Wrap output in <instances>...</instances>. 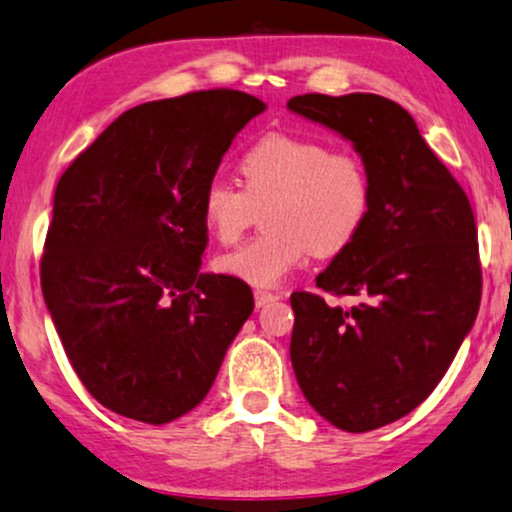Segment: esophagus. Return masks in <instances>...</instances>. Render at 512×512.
Returning a JSON list of instances; mask_svg holds the SVG:
<instances>
[{"label": "esophagus", "mask_w": 512, "mask_h": 512, "mask_svg": "<svg viewBox=\"0 0 512 512\" xmlns=\"http://www.w3.org/2000/svg\"><path fill=\"white\" fill-rule=\"evenodd\" d=\"M274 299H278L276 292H269V290H262V288L255 290V304H257V309H260V306H267L269 302H274Z\"/></svg>", "instance_id": "1"}]
</instances>
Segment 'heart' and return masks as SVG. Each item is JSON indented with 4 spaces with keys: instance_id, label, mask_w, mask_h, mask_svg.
I'll use <instances>...</instances> for the list:
<instances>
[{
    "instance_id": "1",
    "label": "heart",
    "mask_w": 512,
    "mask_h": 512,
    "mask_svg": "<svg viewBox=\"0 0 512 512\" xmlns=\"http://www.w3.org/2000/svg\"><path fill=\"white\" fill-rule=\"evenodd\" d=\"M243 189L210 180L201 194V220L217 243L231 245L264 213L267 234L217 257L222 274L250 285H276L316 252L349 250L372 215V175L351 149L295 133H267L238 161Z\"/></svg>"
}]
</instances>
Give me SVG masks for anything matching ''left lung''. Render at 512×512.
<instances>
[{"label": "left lung", "instance_id": "8db88e82", "mask_svg": "<svg viewBox=\"0 0 512 512\" xmlns=\"http://www.w3.org/2000/svg\"><path fill=\"white\" fill-rule=\"evenodd\" d=\"M292 112L342 133L372 175V215L316 285L360 297L351 309L292 292L290 360L304 398L349 433L419 407L480 309L482 267L470 201L410 112L374 93H304Z\"/></svg>", "mask_w": 512, "mask_h": 512}]
</instances>
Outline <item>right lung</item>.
Segmentation results:
<instances>
[{"mask_svg": "<svg viewBox=\"0 0 512 512\" xmlns=\"http://www.w3.org/2000/svg\"><path fill=\"white\" fill-rule=\"evenodd\" d=\"M264 102L210 88L138 105L60 175L42 292L86 391L168 424L206 398L252 313L241 278L199 274L203 187Z\"/></svg>", "mask_w": 512, "mask_h": 512, "instance_id": "obj_1", "label": "right lung"}]
</instances>
